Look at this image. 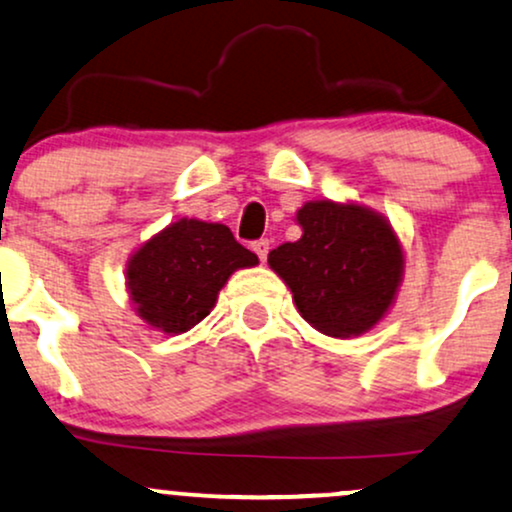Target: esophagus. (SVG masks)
<instances>
[{"label": "esophagus", "mask_w": 512, "mask_h": 512, "mask_svg": "<svg viewBox=\"0 0 512 512\" xmlns=\"http://www.w3.org/2000/svg\"><path fill=\"white\" fill-rule=\"evenodd\" d=\"M269 238H260V240H255V243H252V250L257 252V257H260V260L264 262L267 260V255H269Z\"/></svg>", "instance_id": "1"}]
</instances>
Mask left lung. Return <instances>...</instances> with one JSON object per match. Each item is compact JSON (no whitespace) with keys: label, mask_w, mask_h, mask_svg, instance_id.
I'll list each match as a JSON object with an SVG mask.
<instances>
[{"label":"left lung","mask_w":512,"mask_h":512,"mask_svg":"<svg viewBox=\"0 0 512 512\" xmlns=\"http://www.w3.org/2000/svg\"><path fill=\"white\" fill-rule=\"evenodd\" d=\"M298 224L303 236L269 252V267L322 334H365L389 310L403 272L391 226L365 207L329 200L307 202Z\"/></svg>","instance_id":"1"}]
</instances>
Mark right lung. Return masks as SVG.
<instances>
[{
    "instance_id": "obj_1",
    "label": "right lung",
    "mask_w": 512,
    "mask_h": 512,
    "mask_svg": "<svg viewBox=\"0 0 512 512\" xmlns=\"http://www.w3.org/2000/svg\"><path fill=\"white\" fill-rule=\"evenodd\" d=\"M257 262L229 226L181 219L135 252L128 288L145 322L166 334H183L212 312L217 293L236 269Z\"/></svg>"
}]
</instances>
